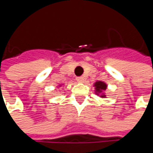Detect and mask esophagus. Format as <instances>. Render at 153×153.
I'll list each match as a JSON object with an SVG mask.
<instances>
[{
    "instance_id": "obj_1",
    "label": "esophagus",
    "mask_w": 153,
    "mask_h": 153,
    "mask_svg": "<svg viewBox=\"0 0 153 153\" xmlns=\"http://www.w3.org/2000/svg\"><path fill=\"white\" fill-rule=\"evenodd\" d=\"M84 80H85V77H84V76H78V77H76V81H77L78 82H83Z\"/></svg>"
}]
</instances>
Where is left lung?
I'll list each match as a JSON object with an SVG mask.
<instances>
[{"mask_svg":"<svg viewBox=\"0 0 153 153\" xmlns=\"http://www.w3.org/2000/svg\"><path fill=\"white\" fill-rule=\"evenodd\" d=\"M94 92H95V94L100 96V98H106L105 95V91L106 90L107 88V84L104 82L101 81H97L94 83Z\"/></svg>","mask_w":153,"mask_h":153,"instance_id":"obj_1","label":"left lung"}]
</instances>
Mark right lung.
<instances>
[{
  "mask_svg": "<svg viewBox=\"0 0 153 153\" xmlns=\"http://www.w3.org/2000/svg\"><path fill=\"white\" fill-rule=\"evenodd\" d=\"M62 85H64V84H63V83H60V84H59V85H58V87H57V88H59V87H62Z\"/></svg>",
  "mask_w": 153,
  "mask_h": 153,
  "instance_id": "1",
  "label": "right lung"
}]
</instances>
